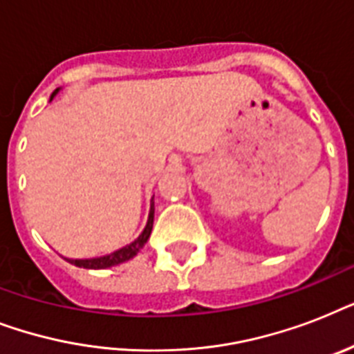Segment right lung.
Listing matches in <instances>:
<instances>
[{"label":"right lung","mask_w":354,"mask_h":354,"mask_svg":"<svg viewBox=\"0 0 354 354\" xmlns=\"http://www.w3.org/2000/svg\"><path fill=\"white\" fill-rule=\"evenodd\" d=\"M58 90L53 91L51 99L55 97ZM152 224H154V204L150 205V213H149V222H147V226H145L143 233L132 242V244H128V246L121 248L118 252L110 253V255H104V257H97V259H68L69 263L75 264V266H79V268H90V270H101V268H110V266H115V264H121L128 259L136 257L139 253V250L147 244L149 241L150 232H152Z\"/></svg>","instance_id":"obj_1"}]
</instances>
